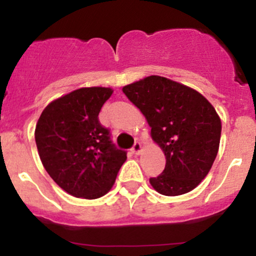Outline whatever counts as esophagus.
I'll list each match as a JSON object with an SVG mask.
<instances>
[{
  "instance_id": "34e87169",
  "label": "esophagus",
  "mask_w": 256,
  "mask_h": 256,
  "mask_svg": "<svg viewBox=\"0 0 256 256\" xmlns=\"http://www.w3.org/2000/svg\"><path fill=\"white\" fill-rule=\"evenodd\" d=\"M132 152L135 153V154H140V153L142 152V146H141V144H140V142H136V144H134Z\"/></svg>"
}]
</instances>
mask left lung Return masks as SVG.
Wrapping results in <instances>:
<instances>
[{"label": "left lung", "mask_w": 256, "mask_h": 256, "mask_svg": "<svg viewBox=\"0 0 256 256\" xmlns=\"http://www.w3.org/2000/svg\"><path fill=\"white\" fill-rule=\"evenodd\" d=\"M122 92L146 118L166 156L162 174L150 179L153 189L166 196L195 189L218 153L222 125L212 104L198 90L160 76L125 86Z\"/></svg>", "instance_id": "1"}]
</instances>
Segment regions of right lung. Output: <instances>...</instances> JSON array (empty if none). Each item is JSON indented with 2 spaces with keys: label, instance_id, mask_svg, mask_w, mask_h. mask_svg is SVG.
Segmentation results:
<instances>
[{
  "label": "right lung",
  "instance_id": "1",
  "mask_svg": "<svg viewBox=\"0 0 256 256\" xmlns=\"http://www.w3.org/2000/svg\"><path fill=\"white\" fill-rule=\"evenodd\" d=\"M114 90L86 87L48 104L36 126L40 160L54 182L74 198H102L114 185L125 150H118L99 112Z\"/></svg>",
  "mask_w": 256,
  "mask_h": 256
}]
</instances>
